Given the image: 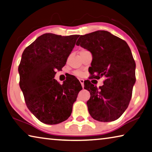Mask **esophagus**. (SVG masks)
I'll list each match as a JSON object with an SVG mask.
<instances>
[{
    "label": "esophagus",
    "instance_id": "34e87169",
    "mask_svg": "<svg viewBox=\"0 0 152 152\" xmlns=\"http://www.w3.org/2000/svg\"><path fill=\"white\" fill-rule=\"evenodd\" d=\"M79 81L81 83V85L83 86V88H84V80L83 79H79Z\"/></svg>",
    "mask_w": 152,
    "mask_h": 152
}]
</instances>
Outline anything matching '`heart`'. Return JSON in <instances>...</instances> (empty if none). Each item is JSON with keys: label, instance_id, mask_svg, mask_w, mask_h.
<instances>
[{"label": "heart", "instance_id": "b5f03b06", "mask_svg": "<svg viewBox=\"0 0 152 152\" xmlns=\"http://www.w3.org/2000/svg\"><path fill=\"white\" fill-rule=\"evenodd\" d=\"M84 50H86L83 49V50H82L81 51H84ZM74 74H75L77 76H83V73H82V72H80V71H76L75 72H74Z\"/></svg>", "mask_w": 152, "mask_h": 152}]
</instances>
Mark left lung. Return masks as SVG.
I'll use <instances>...</instances> for the list:
<instances>
[{
    "instance_id": "obj_1",
    "label": "left lung",
    "mask_w": 152,
    "mask_h": 152,
    "mask_svg": "<svg viewBox=\"0 0 152 152\" xmlns=\"http://www.w3.org/2000/svg\"><path fill=\"white\" fill-rule=\"evenodd\" d=\"M76 45L93 55L90 73L93 78L105 76L97 88L89 80L85 88L91 94L86 102L91 117L99 122L118 119L128 107L135 83V61L129 45L109 32L98 30L78 38Z\"/></svg>"
}]
</instances>
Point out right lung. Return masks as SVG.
Here are the masks:
<instances>
[{"instance_id": "right-lung-1", "label": "right lung", "mask_w": 152, "mask_h": 152, "mask_svg": "<svg viewBox=\"0 0 152 152\" xmlns=\"http://www.w3.org/2000/svg\"><path fill=\"white\" fill-rule=\"evenodd\" d=\"M79 35L44 34L23 50L18 71L26 104L38 120L57 124L70 116L81 84L72 76L63 85L55 80Z\"/></svg>"}]
</instances>
